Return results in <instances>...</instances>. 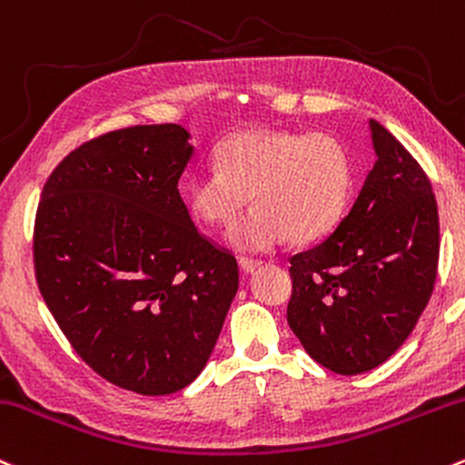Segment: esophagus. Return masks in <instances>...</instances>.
Segmentation results:
<instances>
[{
  "label": "esophagus",
  "instance_id": "obj_1",
  "mask_svg": "<svg viewBox=\"0 0 465 465\" xmlns=\"http://www.w3.org/2000/svg\"><path fill=\"white\" fill-rule=\"evenodd\" d=\"M238 262H241V269L244 273H253L260 267V264H262L260 260H253V258H241Z\"/></svg>",
  "mask_w": 465,
  "mask_h": 465
}]
</instances>
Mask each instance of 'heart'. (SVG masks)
Here are the masks:
<instances>
[{"mask_svg": "<svg viewBox=\"0 0 465 465\" xmlns=\"http://www.w3.org/2000/svg\"><path fill=\"white\" fill-rule=\"evenodd\" d=\"M213 165L187 181V209L205 227L224 229L252 196V213L229 232L241 252H264L287 238L295 244L320 241L338 227L353 196L349 147L322 132H236L218 145Z\"/></svg>", "mask_w": 465, "mask_h": 465, "instance_id": "b5f03b06", "label": "heart"}]
</instances>
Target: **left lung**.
Instances as JSON below:
<instances>
[{"instance_id":"8db88e82","label":"left lung","mask_w":465,"mask_h":465,"mask_svg":"<svg viewBox=\"0 0 465 465\" xmlns=\"http://www.w3.org/2000/svg\"><path fill=\"white\" fill-rule=\"evenodd\" d=\"M377 161L333 233L289 258L287 322L324 369L360 375L404 344L430 300L440 213L420 163L371 121Z\"/></svg>"}]
</instances>
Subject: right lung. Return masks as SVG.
Wrapping results in <instances>:
<instances>
[{"instance_id": "right-lung-1", "label": "right lung", "mask_w": 465, "mask_h": 465, "mask_svg": "<svg viewBox=\"0 0 465 465\" xmlns=\"http://www.w3.org/2000/svg\"><path fill=\"white\" fill-rule=\"evenodd\" d=\"M176 124L108 132L70 152L35 216V275L81 360L110 384L170 395L205 369L238 291L229 249L192 223Z\"/></svg>"}]
</instances>
